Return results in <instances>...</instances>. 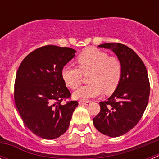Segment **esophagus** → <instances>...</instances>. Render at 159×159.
<instances>
[{"label": "esophagus", "instance_id": "34e87169", "mask_svg": "<svg viewBox=\"0 0 159 159\" xmlns=\"http://www.w3.org/2000/svg\"><path fill=\"white\" fill-rule=\"evenodd\" d=\"M90 101H84V100H80V102H79V104L80 105H89L90 104Z\"/></svg>", "mask_w": 159, "mask_h": 159}]
</instances>
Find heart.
Wrapping results in <instances>:
<instances>
[{"instance_id": "obj_1", "label": "heart", "mask_w": 159, "mask_h": 159, "mask_svg": "<svg viewBox=\"0 0 159 159\" xmlns=\"http://www.w3.org/2000/svg\"><path fill=\"white\" fill-rule=\"evenodd\" d=\"M78 67L66 65L61 71V77L67 88L75 89L80 84L82 73L88 75V85L82 86L73 93L74 99L80 100L95 98L102 91L108 95L115 92L121 80L123 67L116 57L99 49L88 48L77 58Z\"/></svg>"}]
</instances>
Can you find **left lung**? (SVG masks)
<instances>
[{
    "mask_svg": "<svg viewBox=\"0 0 159 159\" xmlns=\"http://www.w3.org/2000/svg\"><path fill=\"white\" fill-rule=\"evenodd\" d=\"M98 47L111 49L121 62V80L114 93L99 102L100 112L93 119L95 128L109 137H119L136 126L147 108L150 82L145 64L131 48L119 43Z\"/></svg>",
    "mask_w": 159,
    "mask_h": 159,
    "instance_id": "obj_1",
    "label": "left lung"
}]
</instances>
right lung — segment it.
<instances>
[{"label": "right lung", "mask_w": 159, "mask_h": 159, "mask_svg": "<svg viewBox=\"0 0 159 159\" xmlns=\"http://www.w3.org/2000/svg\"><path fill=\"white\" fill-rule=\"evenodd\" d=\"M71 48L46 45L25 57L17 70L14 99L25 126L44 139L67 131L77 101L61 102L71 96L61 77L63 67L75 56Z\"/></svg>", "instance_id": "right-lung-1"}]
</instances>
